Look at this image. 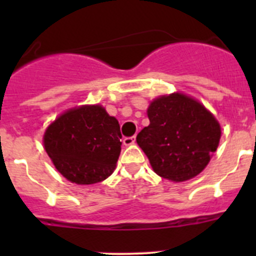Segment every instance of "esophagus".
Segmentation results:
<instances>
[{
    "instance_id": "esophagus-1",
    "label": "esophagus",
    "mask_w": 256,
    "mask_h": 256,
    "mask_svg": "<svg viewBox=\"0 0 256 256\" xmlns=\"http://www.w3.org/2000/svg\"><path fill=\"white\" fill-rule=\"evenodd\" d=\"M136 142V137L133 136V137H126V138L123 140V144H126V146H130V144H133Z\"/></svg>"
}]
</instances>
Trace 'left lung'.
I'll return each instance as SVG.
<instances>
[{
    "mask_svg": "<svg viewBox=\"0 0 256 256\" xmlns=\"http://www.w3.org/2000/svg\"><path fill=\"white\" fill-rule=\"evenodd\" d=\"M150 124L137 134L154 172L174 182L198 176L220 140V126L204 106L180 94L162 96L148 110Z\"/></svg>",
    "mask_w": 256,
    "mask_h": 256,
    "instance_id": "left-lung-1",
    "label": "left lung"
}]
</instances>
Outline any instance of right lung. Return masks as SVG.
<instances>
[{"label":"right lung","mask_w":256,"mask_h":256,"mask_svg":"<svg viewBox=\"0 0 256 256\" xmlns=\"http://www.w3.org/2000/svg\"><path fill=\"white\" fill-rule=\"evenodd\" d=\"M119 123L98 105L72 108L47 128L44 148L70 182L92 184L114 172L122 150Z\"/></svg>","instance_id":"right-lung-1"}]
</instances>
